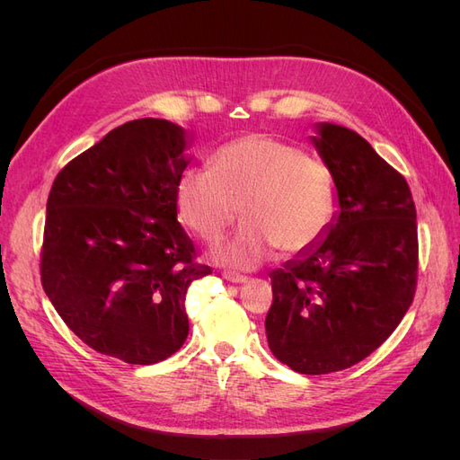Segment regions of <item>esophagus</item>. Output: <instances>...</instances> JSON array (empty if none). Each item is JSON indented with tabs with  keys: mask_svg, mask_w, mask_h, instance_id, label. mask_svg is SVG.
I'll list each match as a JSON object with an SVG mask.
<instances>
[{
	"mask_svg": "<svg viewBox=\"0 0 460 460\" xmlns=\"http://www.w3.org/2000/svg\"><path fill=\"white\" fill-rule=\"evenodd\" d=\"M222 276H225V280L232 282V284H243L247 278L243 274H238V272H232V270H225L222 272Z\"/></svg>",
	"mask_w": 460,
	"mask_h": 460,
	"instance_id": "1",
	"label": "esophagus"
}]
</instances>
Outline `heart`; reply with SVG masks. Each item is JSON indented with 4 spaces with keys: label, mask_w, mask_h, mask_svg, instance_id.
<instances>
[{
    "label": "heart",
    "mask_w": 460,
    "mask_h": 460,
    "mask_svg": "<svg viewBox=\"0 0 460 460\" xmlns=\"http://www.w3.org/2000/svg\"><path fill=\"white\" fill-rule=\"evenodd\" d=\"M238 207L243 226L215 257L232 269H255L276 247L297 255L324 238L336 182L323 159L274 136H243L218 147L208 169H191L176 184L180 220L207 243L226 234Z\"/></svg>",
    "instance_id": "obj_1"
}]
</instances>
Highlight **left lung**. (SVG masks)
<instances>
[{
  "mask_svg": "<svg viewBox=\"0 0 460 460\" xmlns=\"http://www.w3.org/2000/svg\"><path fill=\"white\" fill-rule=\"evenodd\" d=\"M340 213L309 252L270 272L264 320L272 355L299 374L367 358L409 311L419 274L416 207L407 180L357 132L318 124Z\"/></svg>",
  "mask_w": 460,
  "mask_h": 460,
  "instance_id": "left-lung-1",
  "label": "left lung"
}]
</instances>
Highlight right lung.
Instances as JSON below:
<instances>
[{"instance_id": "right-lung-1", "label": "right lung", "mask_w": 460, "mask_h": 460, "mask_svg": "<svg viewBox=\"0 0 460 460\" xmlns=\"http://www.w3.org/2000/svg\"><path fill=\"white\" fill-rule=\"evenodd\" d=\"M184 149L174 122H124L65 164L48 198L41 286L82 341L128 365L182 347L188 288L213 272L176 220Z\"/></svg>"}]
</instances>
